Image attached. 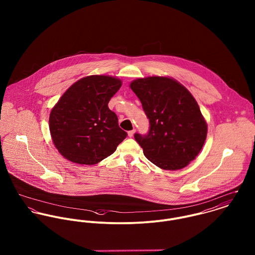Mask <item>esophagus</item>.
Instances as JSON below:
<instances>
[{
  "instance_id": "34e87169",
  "label": "esophagus",
  "mask_w": 255,
  "mask_h": 255,
  "mask_svg": "<svg viewBox=\"0 0 255 255\" xmlns=\"http://www.w3.org/2000/svg\"><path fill=\"white\" fill-rule=\"evenodd\" d=\"M134 132H135V129H132V130H129V131L128 132V134L129 137H132L133 134H134Z\"/></svg>"
}]
</instances>
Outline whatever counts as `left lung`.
Instances as JSON below:
<instances>
[{
	"instance_id": "8db88e82",
	"label": "left lung",
	"mask_w": 255,
	"mask_h": 255,
	"mask_svg": "<svg viewBox=\"0 0 255 255\" xmlns=\"http://www.w3.org/2000/svg\"><path fill=\"white\" fill-rule=\"evenodd\" d=\"M130 88L149 119L145 135L134 134L146 158L164 170H180L199 154L207 124L190 92L166 76L137 78Z\"/></svg>"
}]
</instances>
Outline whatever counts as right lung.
I'll return each mask as SVG.
<instances>
[{
  "instance_id": "1",
  "label": "right lung",
  "mask_w": 255,
  "mask_h": 255,
  "mask_svg": "<svg viewBox=\"0 0 255 255\" xmlns=\"http://www.w3.org/2000/svg\"><path fill=\"white\" fill-rule=\"evenodd\" d=\"M121 86L119 78L89 75L63 94L51 111L49 128L54 145L66 159L81 165L97 164L127 137L108 107Z\"/></svg>"
}]
</instances>
